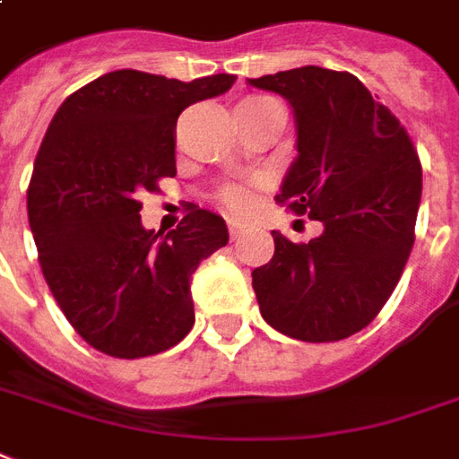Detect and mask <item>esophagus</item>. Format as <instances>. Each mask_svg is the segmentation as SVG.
Returning a JSON list of instances; mask_svg holds the SVG:
<instances>
[{
    "label": "esophagus",
    "mask_w": 459,
    "mask_h": 459,
    "mask_svg": "<svg viewBox=\"0 0 459 459\" xmlns=\"http://www.w3.org/2000/svg\"><path fill=\"white\" fill-rule=\"evenodd\" d=\"M242 234H244V227L239 225V222H234V220H230V237H232V239H239Z\"/></svg>",
    "instance_id": "1"
}]
</instances>
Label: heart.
<instances>
[{
    "label": "heart",
    "mask_w": 459,
    "mask_h": 459,
    "mask_svg": "<svg viewBox=\"0 0 459 459\" xmlns=\"http://www.w3.org/2000/svg\"><path fill=\"white\" fill-rule=\"evenodd\" d=\"M249 193L242 191V188H232V191L225 193V208L232 210V212H244L249 208Z\"/></svg>",
    "instance_id": "obj_1"
}]
</instances>
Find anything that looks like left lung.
Returning a JSON list of instances; mask_svg holds the SVG:
<instances>
[{
	"mask_svg": "<svg viewBox=\"0 0 459 459\" xmlns=\"http://www.w3.org/2000/svg\"><path fill=\"white\" fill-rule=\"evenodd\" d=\"M247 84L282 96L295 150L278 203L322 222L295 244L273 230V258L251 271L258 309L275 332L324 343L373 322L413 247L421 164L399 120L348 72L298 67Z\"/></svg>",
	"mask_w": 459,
	"mask_h": 459,
	"instance_id": "left-lung-1",
	"label": "left lung"
}]
</instances>
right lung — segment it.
<instances>
[{"mask_svg": "<svg viewBox=\"0 0 459 459\" xmlns=\"http://www.w3.org/2000/svg\"><path fill=\"white\" fill-rule=\"evenodd\" d=\"M234 74L178 82L116 70L65 99L29 186V225L62 315L116 358H144L191 332V281L230 239L222 217L191 208L177 230H144L137 195L177 174V120Z\"/></svg>", "mask_w": 459, "mask_h": 459, "instance_id": "add662e5", "label": "right lung"}]
</instances>
